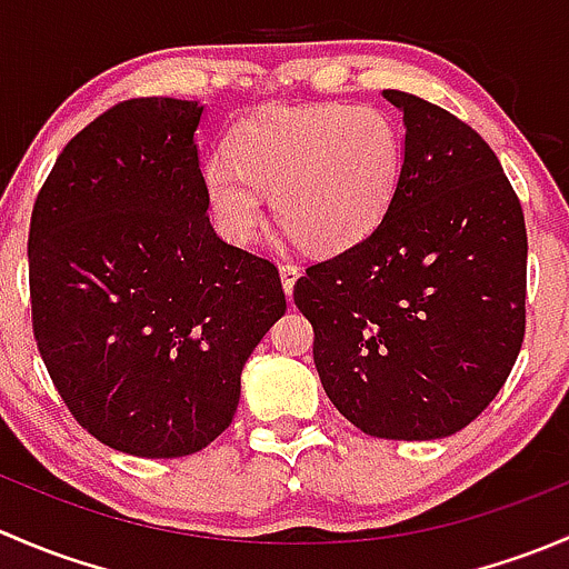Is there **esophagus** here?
I'll return each instance as SVG.
<instances>
[{
    "label": "esophagus",
    "mask_w": 569,
    "mask_h": 569,
    "mask_svg": "<svg viewBox=\"0 0 569 569\" xmlns=\"http://www.w3.org/2000/svg\"><path fill=\"white\" fill-rule=\"evenodd\" d=\"M297 278H300V267L297 263H280V280H283V291L291 297Z\"/></svg>",
    "instance_id": "34e87169"
}]
</instances>
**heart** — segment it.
Instances as JSON below:
<instances>
[{"instance_id": "obj_1", "label": "heart", "mask_w": 569, "mask_h": 569, "mask_svg": "<svg viewBox=\"0 0 569 569\" xmlns=\"http://www.w3.org/2000/svg\"><path fill=\"white\" fill-rule=\"evenodd\" d=\"M399 176V131L380 109H274L233 131L231 153L206 159L203 192L217 226L237 242L258 231L261 192H269L291 239L336 252L375 231Z\"/></svg>"}]
</instances>
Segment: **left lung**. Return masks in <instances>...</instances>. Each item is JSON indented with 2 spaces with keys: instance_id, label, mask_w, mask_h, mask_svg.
<instances>
[{
  "instance_id": "left-lung-1",
  "label": "left lung",
  "mask_w": 569,
  "mask_h": 569,
  "mask_svg": "<svg viewBox=\"0 0 569 569\" xmlns=\"http://www.w3.org/2000/svg\"><path fill=\"white\" fill-rule=\"evenodd\" d=\"M405 112L399 187L380 226L311 263L295 302L313 363L360 432L449 438L481 416L526 336V220L501 162L460 118L386 90Z\"/></svg>"
}]
</instances>
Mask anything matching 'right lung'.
<instances>
[{
    "label": "right lung",
    "instance_id": "add662e5",
    "mask_svg": "<svg viewBox=\"0 0 569 569\" xmlns=\"http://www.w3.org/2000/svg\"><path fill=\"white\" fill-rule=\"evenodd\" d=\"M203 107L120 101L57 157L30 222L32 330L79 427L170 460L228 429L286 313L278 267L222 242L198 162Z\"/></svg>",
    "mask_w": 569,
    "mask_h": 569
}]
</instances>
